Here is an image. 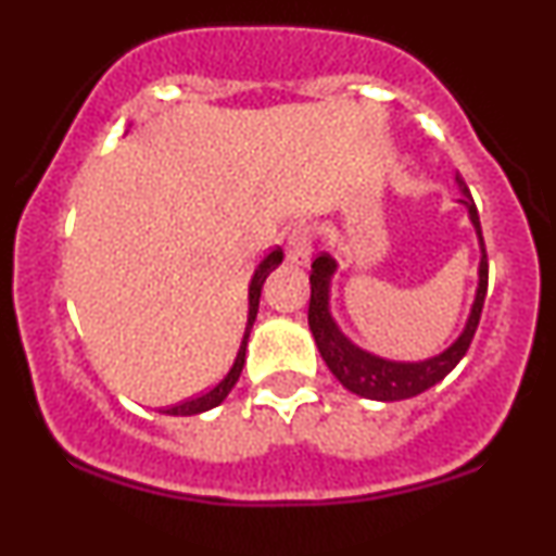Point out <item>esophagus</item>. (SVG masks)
<instances>
[{
  "instance_id": "34e87169",
  "label": "esophagus",
  "mask_w": 556,
  "mask_h": 556,
  "mask_svg": "<svg viewBox=\"0 0 556 556\" xmlns=\"http://www.w3.org/2000/svg\"><path fill=\"white\" fill-rule=\"evenodd\" d=\"M314 227L311 225H295L292 232L287 235V245H285V256L292 266H308L311 261V251H314Z\"/></svg>"
}]
</instances>
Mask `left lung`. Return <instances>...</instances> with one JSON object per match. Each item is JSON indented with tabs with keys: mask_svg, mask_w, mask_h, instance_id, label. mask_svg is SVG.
I'll list each match as a JSON object with an SVG mask.
<instances>
[{
	"mask_svg": "<svg viewBox=\"0 0 556 556\" xmlns=\"http://www.w3.org/2000/svg\"><path fill=\"white\" fill-rule=\"evenodd\" d=\"M457 185L463 190V203L468 206L470 222H473L478 240H481V266H478V292L473 311H470L468 324H465L463 334L457 337L452 348H446L444 353L433 355L429 361L420 363H394L384 361L379 355L366 353V350L355 348L348 337L337 329L334 318L329 314V282L331 274L337 269V261L329 253H318L311 264V303H308V327L314 331V340L318 344V353H321L324 363L329 366V371L340 379V384L350 392L361 394L368 400H381V402H394V400H407L416 397V394L426 392L433 384L444 379L457 363L463 361V355L468 353L470 342L481 321L483 300H486V287H489V261H486V245H483L481 235V219H478V208L470 198L468 185L463 182V177L457 175Z\"/></svg>",
	"mask_w": 556,
	"mask_h": 556,
	"instance_id": "8db88e82",
	"label": "left lung"
}]
</instances>
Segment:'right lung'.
<instances>
[{"label": "right lung", "mask_w": 556, "mask_h": 556, "mask_svg": "<svg viewBox=\"0 0 556 556\" xmlns=\"http://www.w3.org/2000/svg\"><path fill=\"white\" fill-rule=\"evenodd\" d=\"M279 264H282V248H271V251L264 256V261H261V264L256 266V271H253L251 287H248V324H245V334H242L238 358H235L232 368H229V374L214 389H208L206 394H201V397H193V400L182 402V405L169 407L167 416H198V413L212 410V407L219 405V402L225 400L229 392H232V387L238 384V379H240V374H242V366H245V348H248V337H251L253 321H256V314H258L261 287H264L266 277H269V271L277 269Z\"/></svg>", "instance_id": "right-lung-1"}]
</instances>
